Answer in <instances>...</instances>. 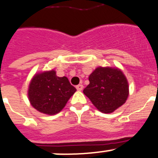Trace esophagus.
I'll use <instances>...</instances> for the list:
<instances>
[{
    "label": "esophagus",
    "mask_w": 158,
    "mask_h": 158,
    "mask_svg": "<svg viewBox=\"0 0 158 158\" xmlns=\"http://www.w3.org/2000/svg\"><path fill=\"white\" fill-rule=\"evenodd\" d=\"M83 86L82 84H79L76 86V89H77L78 90H83Z\"/></svg>",
    "instance_id": "1"
}]
</instances>
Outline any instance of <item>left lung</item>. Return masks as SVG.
I'll list each match as a JSON object with an SVG mask.
<instances>
[{"label": "left lung", "instance_id": "left-lung-1", "mask_svg": "<svg viewBox=\"0 0 158 158\" xmlns=\"http://www.w3.org/2000/svg\"><path fill=\"white\" fill-rule=\"evenodd\" d=\"M89 81L83 93L99 111L112 113L128 98L127 79L118 68H97L90 75Z\"/></svg>", "mask_w": 158, "mask_h": 158}]
</instances>
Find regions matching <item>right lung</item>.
Returning a JSON list of instances; mask_svg holds the SVG:
<instances>
[{
  "mask_svg": "<svg viewBox=\"0 0 158 158\" xmlns=\"http://www.w3.org/2000/svg\"><path fill=\"white\" fill-rule=\"evenodd\" d=\"M76 91L67 77H58L50 71L35 75L29 84L28 98L38 111L52 115L62 110Z\"/></svg>",
  "mask_w": 158,
  "mask_h": 158,
  "instance_id": "right-lung-1",
  "label": "right lung"
}]
</instances>
